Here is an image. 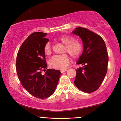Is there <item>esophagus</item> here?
Instances as JSON below:
<instances>
[{
  "instance_id": "34e87169",
  "label": "esophagus",
  "mask_w": 121,
  "mask_h": 121,
  "mask_svg": "<svg viewBox=\"0 0 121 121\" xmlns=\"http://www.w3.org/2000/svg\"><path fill=\"white\" fill-rule=\"evenodd\" d=\"M67 69H64V70H61V73H63V72H65V71H67Z\"/></svg>"
}]
</instances>
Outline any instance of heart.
Here are the masks:
<instances>
[{"mask_svg":"<svg viewBox=\"0 0 121 121\" xmlns=\"http://www.w3.org/2000/svg\"><path fill=\"white\" fill-rule=\"evenodd\" d=\"M58 39L65 44L63 52H67L72 58H77L82 54L83 50L82 44L79 42L74 41L75 39L73 36L63 35L59 36ZM44 52L48 56L51 54L52 48L49 43H47L45 44ZM70 59L68 55L63 54L52 57L49 61V65L54 69L64 70L67 68Z\"/></svg>","mask_w":121,"mask_h":121,"instance_id":"obj_1","label":"heart"}]
</instances>
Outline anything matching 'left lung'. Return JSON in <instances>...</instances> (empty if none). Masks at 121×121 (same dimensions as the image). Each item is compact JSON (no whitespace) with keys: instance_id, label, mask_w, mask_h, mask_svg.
Here are the masks:
<instances>
[{"instance_id":"1","label":"left lung","mask_w":121,"mask_h":121,"mask_svg":"<svg viewBox=\"0 0 121 121\" xmlns=\"http://www.w3.org/2000/svg\"><path fill=\"white\" fill-rule=\"evenodd\" d=\"M72 33L82 39L83 50L77 64L74 83L81 91L89 93L96 91L102 84L107 71L108 56L104 41L99 35L86 28H75Z\"/></svg>"}]
</instances>
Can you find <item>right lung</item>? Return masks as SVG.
I'll list each match as a JSON object with an SVG mask.
<instances>
[{"mask_svg":"<svg viewBox=\"0 0 121 121\" xmlns=\"http://www.w3.org/2000/svg\"><path fill=\"white\" fill-rule=\"evenodd\" d=\"M47 33L34 32L25 39L17 55L16 68L22 85L34 97H50L56 90L61 72L47 69L44 47L49 41ZM47 70H46V69ZM46 71L44 75L41 71Z\"/></svg>","mask_w":121,"mask_h":121,"instance_id":"1","label":"right lung"}]
</instances>
